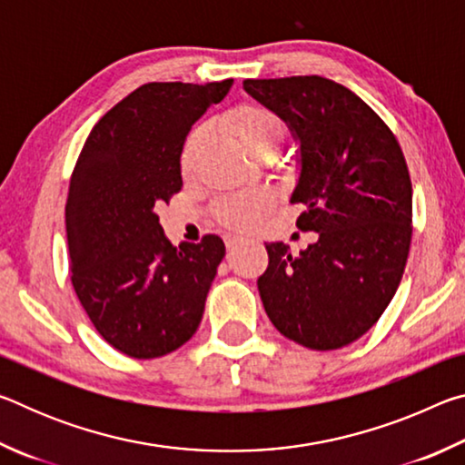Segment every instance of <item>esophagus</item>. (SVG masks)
<instances>
[{"instance_id": "1", "label": "esophagus", "mask_w": 465, "mask_h": 465, "mask_svg": "<svg viewBox=\"0 0 465 465\" xmlns=\"http://www.w3.org/2000/svg\"><path fill=\"white\" fill-rule=\"evenodd\" d=\"M246 238H242V235H225V246L227 248H233V246H238L240 242H243Z\"/></svg>"}]
</instances>
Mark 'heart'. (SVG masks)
Masks as SVG:
<instances>
[{
    "label": "heart",
    "instance_id": "1",
    "mask_svg": "<svg viewBox=\"0 0 465 465\" xmlns=\"http://www.w3.org/2000/svg\"><path fill=\"white\" fill-rule=\"evenodd\" d=\"M223 129L238 139V143L250 155L272 153L281 147L285 139V124L272 110L264 106H242L225 116ZM203 149V131L196 129L188 135L180 155V168L184 174H191L196 157ZM271 196L264 193H238L227 194L215 204L219 222L235 227V230H248L258 223L266 211L271 209Z\"/></svg>",
    "mask_w": 465,
    "mask_h": 465
}]
</instances>
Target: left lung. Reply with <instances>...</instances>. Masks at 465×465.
<instances>
[{
	"mask_svg": "<svg viewBox=\"0 0 465 465\" xmlns=\"http://www.w3.org/2000/svg\"><path fill=\"white\" fill-rule=\"evenodd\" d=\"M287 124L297 145L291 203L318 240L299 254L266 243L258 277L266 316L313 351L351 344L371 328L402 281L412 235V184L396 137L357 94L320 75L243 82Z\"/></svg>",
	"mask_w": 465,
	"mask_h": 465,
	"instance_id": "8db88e82",
	"label": "left lung"
}]
</instances>
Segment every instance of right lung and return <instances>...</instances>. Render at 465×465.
<instances>
[{
    "label": "right lung",
    "mask_w": 465,
    "mask_h": 465,
    "mask_svg": "<svg viewBox=\"0 0 465 465\" xmlns=\"http://www.w3.org/2000/svg\"><path fill=\"white\" fill-rule=\"evenodd\" d=\"M233 80L153 82L94 124L69 183L72 282L100 336L135 359L176 351L201 324L225 254L219 235L172 246L157 207L183 186L188 131Z\"/></svg>",
    "instance_id": "obj_1"
}]
</instances>
